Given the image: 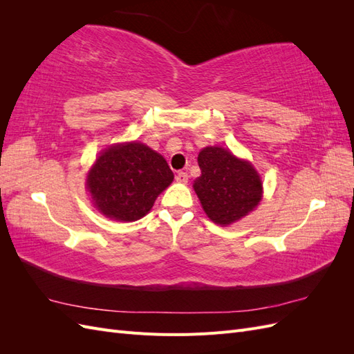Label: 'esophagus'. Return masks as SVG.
<instances>
[{
    "label": "esophagus",
    "instance_id": "1",
    "mask_svg": "<svg viewBox=\"0 0 354 354\" xmlns=\"http://www.w3.org/2000/svg\"><path fill=\"white\" fill-rule=\"evenodd\" d=\"M176 180L178 181V183H187L189 176H187V173H185V171H180V173H177V176H176Z\"/></svg>",
    "mask_w": 354,
    "mask_h": 354
}]
</instances>
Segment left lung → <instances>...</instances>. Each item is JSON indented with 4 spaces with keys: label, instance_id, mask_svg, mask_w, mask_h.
<instances>
[{
    "label": "left lung",
    "instance_id": "1",
    "mask_svg": "<svg viewBox=\"0 0 354 354\" xmlns=\"http://www.w3.org/2000/svg\"><path fill=\"white\" fill-rule=\"evenodd\" d=\"M201 177L194 189L207 216L226 226L251 212L261 201L260 176L246 160L223 147H205L198 156Z\"/></svg>",
    "mask_w": 354,
    "mask_h": 354
}]
</instances>
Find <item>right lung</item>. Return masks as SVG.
<instances>
[{"label":"right lung","instance_id":"right-lung-1","mask_svg":"<svg viewBox=\"0 0 354 354\" xmlns=\"http://www.w3.org/2000/svg\"><path fill=\"white\" fill-rule=\"evenodd\" d=\"M174 174L167 160L143 143L116 145L95 160L87 189L106 217L136 221L151 211Z\"/></svg>","mask_w":354,"mask_h":354}]
</instances>
